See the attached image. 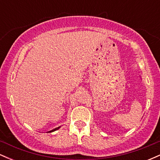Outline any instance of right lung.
Segmentation results:
<instances>
[{
  "label": "right lung",
  "instance_id": "1",
  "mask_svg": "<svg viewBox=\"0 0 160 160\" xmlns=\"http://www.w3.org/2000/svg\"><path fill=\"white\" fill-rule=\"evenodd\" d=\"M60 127H57V128H54V129H52V130H51V131H49V132H54V131H56V130H58V128H59Z\"/></svg>",
  "mask_w": 160,
  "mask_h": 160
}]
</instances>
